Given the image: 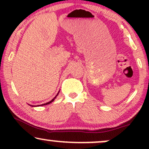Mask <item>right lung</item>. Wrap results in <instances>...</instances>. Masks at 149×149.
Listing matches in <instances>:
<instances>
[{
  "mask_svg": "<svg viewBox=\"0 0 149 149\" xmlns=\"http://www.w3.org/2000/svg\"><path fill=\"white\" fill-rule=\"evenodd\" d=\"M59 92H58L57 95H56V96H55V97H54V98H53L52 100H51V101H49V102H47V103H45V104H40V105H38V106H33V105H30V104H29V106H31V107H41V106H45V105H47V104H49L52 103V102H53V101H54V100H55V98H56V97H57V95H59Z\"/></svg>",
  "mask_w": 149,
  "mask_h": 149,
  "instance_id": "1",
  "label": "right lung"
}]
</instances>
